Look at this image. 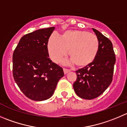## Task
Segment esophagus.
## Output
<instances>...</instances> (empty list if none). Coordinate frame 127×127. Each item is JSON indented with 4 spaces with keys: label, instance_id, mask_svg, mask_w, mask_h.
Masks as SVG:
<instances>
[{
    "label": "esophagus",
    "instance_id": "34e87169",
    "mask_svg": "<svg viewBox=\"0 0 127 127\" xmlns=\"http://www.w3.org/2000/svg\"><path fill=\"white\" fill-rule=\"evenodd\" d=\"M63 71H64V73L66 74H67V72H69L70 71L69 69H66V68H63Z\"/></svg>",
    "mask_w": 127,
    "mask_h": 127
}]
</instances>
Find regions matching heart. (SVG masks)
I'll return each mask as SVG.
<instances>
[{
    "instance_id": "obj_1",
    "label": "heart",
    "mask_w": 127,
    "mask_h": 127,
    "mask_svg": "<svg viewBox=\"0 0 127 127\" xmlns=\"http://www.w3.org/2000/svg\"><path fill=\"white\" fill-rule=\"evenodd\" d=\"M99 48V41L96 35L77 30L66 31L61 38L52 34L48 43L49 55L54 62H60L69 50L71 63L79 67L91 63L96 57Z\"/></svg>"
}]
</instances>
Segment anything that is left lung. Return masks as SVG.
<instances>
[{"mask_svg": "<svg viewBox=\"0 0 127 127\" xmlns=\"http://www.w3.org/2000/svg\"><path fill=\"white\" fill-rule=\"evenodd\" d=\"M92 30L99 39V51L91 63L76 71L77 79L73 84L76 94L88 100L99 97L110 86L116 60L111 41L98 30Z\"/></svg>", "mask_w": 127, "mask_h": 127, "instance_id": "left-lung-1", "label": "left lung"}]
</instances>
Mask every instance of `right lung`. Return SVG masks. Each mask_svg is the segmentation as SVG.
<instances>
[{
	"mask_svg": "<svg viewBox=\"0 0 127 127\" xmlns=\"http://www.w3.org/2000/svg\"><path fill=\"white\" fill-rule=\"evenodd\" d=\"M55 27L43 28L21 38L13 53V76L26 97L35 101L51 97L63 69L49 58L48 43Z\"/></svg>",
	"mask_w": 127,
	"mask_h": 127,
	"instance_id": "obj_1",
	"label": "right lung"
}]
</instances>
